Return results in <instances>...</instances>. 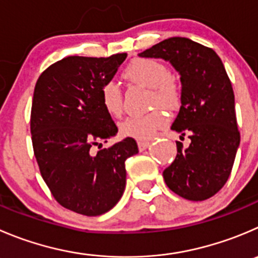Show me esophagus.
<instances>
[{
  "mask_svg": "<svg viewBox=\"0 0 258 258\" xmlns=\"http://www.w3.org/2000/svg\"><path fill=\"white\" fill-rule=\"evenodd\" d=\"M137 146H139L140 151H144V150H146L147 147L150 146V142H147V141H139V142H137Z\"/></svg>",
  "mask_w": 258,
  "mask_h": 258,
  "instance_id": "1",
  "label": "esophagus"
}]
</instances>
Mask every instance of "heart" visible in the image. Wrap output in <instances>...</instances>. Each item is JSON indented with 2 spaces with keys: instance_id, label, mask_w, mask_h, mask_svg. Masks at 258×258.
Returning a JSON list of instances; mask_svg holds the SVG:
<instances>
[{
  "instance_id": "1",
  "label": "heart",
  "mask_w": 258,
  "mask_h": 258,
  "mask_svg": "<svg viewBox=\"0 0 258 258\" xmlns=\"http://www.w3.org/2000/svg\"><path fill=\"white\" fill-rule=\"evenodd\" d=\"M126 81L151 88L150 102L152 107L164 109L177 108L181 102V88L177 79L170 73L164 62L151 57H139L130 62L122 73ZM99 99L104 111L112 117H119L123 112V94L114 82H107L99 89ZM167 118L160 109L144 116L128 117L119 124V134L123 137L147 141L166 126Z\"/></svg>"
}]
</instances>
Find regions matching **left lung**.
<instances>
[{
    "mask_svg": "<svg viewBox=\"0 0 258 258\" xmlns=\"http://www.w3.org/2000/svg\"><path fill=\"white\" fill-rule=\"evenodd\" d=\"M171 62L181 81V106L171 130L190 139L164 170L170 190L201 202L219 191L228 180L239 146L234 93L221 57L211 47L186 37H170L140 54Z\"/></svg>",
    "mask_w": 258,
    "mask_h": 258,
    "instance_id": "left-lung-1",
    "label": "left lung"
}]
</instances>
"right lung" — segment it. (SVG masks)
<instances>
[{"label": "right lung", "instance_id": "add662e5", "mask_svg": "<svg viewBox=\"0 0 258 258\" xmlns=\"http://www.w3.org/2000/svg\"><path fill=\"white\" fill-rule=\"evenodd\" d=\"M126 57L67 56L45 69L35 86L30 130L40 174L60 206L83 216H101L118 203L124 161L139 152L130 137L97 155L91 151L118 131L99 89Z\"/></svg>", "mask_w": 258, "mask_h": 258}]
</instances>
